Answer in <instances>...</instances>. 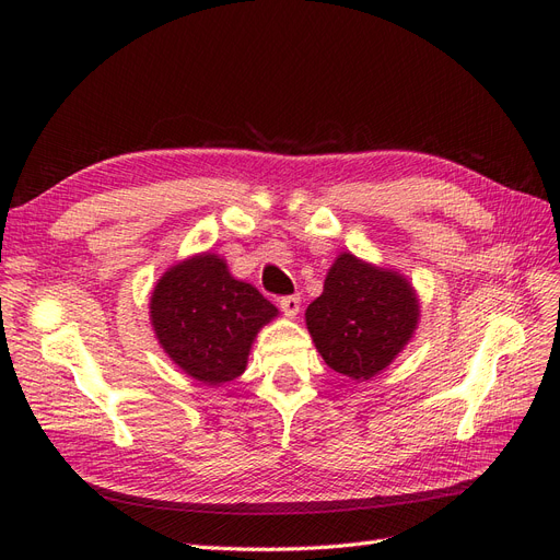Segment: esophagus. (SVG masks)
I'll use <instances>...</instances> for the list:
<instances>
[{"label":"esophagus","instance_id":"esophagus-1","mask_svg":"<svg viewBox=\"0 0 560 560\" xmlns=\"http://www.w3.org/2000/svg\"><path fill=\"white\" fill-rule=\"evenodd\" d=\"M280 311L287 315V317H296L299 311H301V296L294 294V296H282L280 299Z\"/></svg>","mask_w":560,"mask_h":560}]
</instances>
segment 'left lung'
Instances as JSON below:
<instances>
[{
    "label": "left lung",
    "instance_id": "8db88e82",
    "mask_svg": "<svg viewBox=\"0 0 560 560\" xmlns=\"http://www.w3.org/2000/svg\"><path fill=\"white\" fill-rule=\"evenodd\" d=\"M420 319L416 290L397 270L341 252L306 311L313 343L334 371L371 381L389 366Z\"/></svg>",
    "mask_w": 560,
    "mask_h": 560
}]
</instances>
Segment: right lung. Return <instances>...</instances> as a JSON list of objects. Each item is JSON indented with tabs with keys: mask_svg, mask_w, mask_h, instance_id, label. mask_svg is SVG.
<instances>
[{
	"mask_svg": "<svg viewBox=\"0 0 560 560\" xmlns=\"http://www.w3.org/2000/svg\"><path fill=\"white\" fill-rule=\"evenodd\" d=\"M149 313L167 358L206 385L238 378L259 329L278 317L273 303L235 280L212 252L167 268L151 292Z\"/></svg>",
	"mask_w": 560,
	"mask_h": 560,
	"instance_id": "1",
	"label": "right lung"
}]
</instances>
